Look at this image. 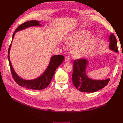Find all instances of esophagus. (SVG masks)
<instances>
[{
  "instance_id": "1",
  "label": "esophagus",
  "mask_w": 123,
  "mask_h": 123,
  "mask_svg": "<svg viewBox=\"0 0 123 123\" xmlns=\"http://www.w3.org/2000/svg\"><path fill=\"white\" fill-rule=\"evenodd\" d=\"M70 61H71V58L69 56H66V57H65V61L69 62Z\"/></svg>"
}]
</instances>
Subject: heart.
Segmentation results:
<instances>
[{"label": "heart", "mask_w": 123, "mask_h": 123, "mask_svg": "<svg viewBox=\"0 0 123 123\" xmlns=\"http://www.w3.org/2000/svg\"><path fill=\"white\" fill-rule=\"evenodd\" d=\"M90 33L86 30H79L68 37L67 44L70 45L76 44L72 49V55L75 57L87 55L95 48L96 41L95 37H89Z\"/></svg>", "instance_id": "obj_1"}]
</instances>
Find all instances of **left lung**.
<instances>
[{
	"label": "left lung",
	"mask_w": 123,
	"mask_h": 123,
	"mask_svg": "<svg viewBox=\"0 0 123 123\" xmlns=\"http://www.w3.org/2000/svg\"><path fill=\"white\" fill-rule=\"evenodd\" d=\"M109 48L115 52H118V47L115 36L111 34L109 36ZM87 60L78 59L74 60V70L72 75L73 84L78 90L84 92H94L105 87L110 79L94 80L89 78L86 74V69L88 64Z\"/></svg>",
	"instance_id": "8db88e82"
}]
</instances>
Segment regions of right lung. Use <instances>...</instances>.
I'll use <instances>...</instances> for the list:
<instances>
[{
	"mask_svg": "<svg viewBox=\"0 0 123 123\" xmlns=\"http://www.w3.org/2000/svg\"><path fill=\"white\" fill-rule=\"evenodd\" d=\"M34 26H41V25L39 23V22L37 20H30V21L26 22L20 24L16 29L15 32L13 34L12 41L14 38L15 33L18 31L23 30L28 27ZM10 46H11V44H10L8 52V59L9 60L10 72H11L13 79L18 85L27 89H30L41 90L48 87L51 81L56 68L60 64H61L64 59V56L62 55H56L53 56L51 58V61L49 62L48 67L47 68L46 70L41 76L34 80H24L19 77V76H18L17 74H16L11 63H10L9 55Z\"/></svg>",
	"mask_w": 123,
	"mask_h": 123,
	"instance_id": "obj_1",
	"label": "right lung"
}]
</instances>
